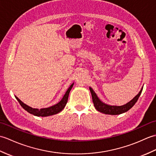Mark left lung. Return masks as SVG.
<instances>
[{
    "instance_id": "1",
    "label": "left lung",
    "mask_w": 156,
    "mask_h": 156,
    "mask_svg": "<svg viewBox=\"0 0 156 156\" xmlns=\"http://www.w3.org/2000/svg\"><path fill=\"white\" fill-rule=\"evenodd\" d=\"M89 90L91 93L93 104H94V106L97 110L99 111V112L105 114H109V115H119V114L127 112L128 110L130 109L135 105V103L137 102L138 99H139L141 92H142L143 87L141 88L139 93L133 99H131L129 102H128L126 104L121 106L109 105L105 104V103H103L98 98V95H96V93L91 87H89Z\"/></svg>"
}]
</instances>
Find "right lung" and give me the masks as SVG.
Here are the masks:
<instances>
[{
  "instance_id": "right-lung-1",
  "label": "right lung",
  "mask_w": 156,
  "mask_h": 156,
  "mask_svg": "<svg viewBox=\"0 0 156 156\" xmlns=\"http://www.w3.org/2000/svg\"><path fill=\"white\" fill-rule=\"evenodd\" d=\"M73 84L74 83L71 84L70 87H69L67 91H66L65 94L64 95L63 99H62L59 102L57 103L56 105H54L51 107H47V108H43L41 109L32 108V107L28 106L27 105L25 104L23 102H22L18 98H17L16 96H15V98L17 99V101L19 102L20 105H21L23 108L24 109H25L27 112H28L30 114H33V115L38 116V117H39V116L46 117V116L53 115H55V114L59 113L64 109V107H65V105H66L67 103L69 93H70V91L72 89L73 86Z\"/></svg>"
}]
</instances>
